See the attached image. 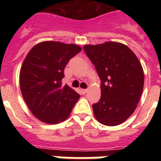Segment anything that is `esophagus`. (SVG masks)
I'll list each match as a JSON object with an SVG mask.
<instances>
[{
  "label": "esophagus",
  "mask_w": 161,
  "mask_h": 161,
  "mask_svg": "<svg viewBox=\"0 0 161 161\" xmlns=\"http://www.w3.org/2000/svg\"><path fill=\"white\" fill-rule=\"evenodd\" d=\"M87 92H88V89H81V93H82V94H85V93H87Z\"/></svg>",
  "instance_id": "1"
}]
</instances>
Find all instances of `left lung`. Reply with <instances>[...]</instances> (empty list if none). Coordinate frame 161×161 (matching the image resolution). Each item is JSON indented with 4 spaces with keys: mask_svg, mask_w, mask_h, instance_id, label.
Instances as JSON below:
<instances>
[{
    "mask_svg": "<svg viewBox=\"0 0 161 161\" xmlns=\"http://www.w3.org/2000/svg\"><path fill=\"white\" fill-rule=\"evenodd\" d=\"M84 50L101 80V99L93 105L95 118L106 126L123 123L134 113L143 93L141 64L131 50L120 42L88 44Z\"/></svg>",
    "mask_w": 161,
    "mask_h": 161,
    "instance_id": "left-lung-1",
    "label": "left lung"
}]
</instances>
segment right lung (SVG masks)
I'll return each instance as SVG.
<instances>
[{
  "label": "right lung",
  "instance_id": "obj_1",
  "mask_svg": "<svg viewBox=\"0 0 161 161\" xmlns=\"http://www.w3.org/2000/svg\"><path fill=\"white\" fill-rule=\"evenodd\" d=\"M81 50L76 44L45 41L25 56L20 71L21 92L31 113L43 123L64 121L80 98L68 85L62 86V79L68 61Z\"/></svg>",
  "mask_w": 161,
  "mask_h": 161
}]
</instances>
